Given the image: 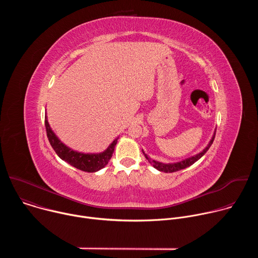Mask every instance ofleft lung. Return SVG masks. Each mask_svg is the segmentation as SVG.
I'll use <instances>...</instances> for the list:
<instances>
[{
    "mask_svg": "<svg viewBox=\"0 0 258 258\" xmlns=\"http://www.w3.org/2000/svg\"><path fill=\"white\" fill-rule=\"evenodd\" d=\"M215 132H216V130L214 131L211 140L209 141L208 145L203 149V151H201L200 153H198V154H196V155H194V156H191V157H189V158H186V159H183V160H181V161H178V162H174V163H162V162H159V161H156V160H152L150 157H148V155L145 154V152H144L143 150H142V151H143V154L145 155L146 159L148 160V161L154 166V168H156L157 170L163 171V172H174V171H178V170H180V169L189 167V166H191L192 164H194L197 160H199V159L208 151V149L210 148V146H211L212 143H213V140H214V137H215Z\"/></svg>",
    "mask_w": 258,
    "mask_h": 258,
    "instance_id": "obj_1",
    "label": "left lung"
}]
</instances>
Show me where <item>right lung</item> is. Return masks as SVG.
Masks as SVG:
<instances>
[{
    "label": "right lung",
    "instance_id": "add662e5",
    "mask_svg": "<svg viewBox=\"0 0 258 258\" xmlns=\"http://www.w3.org/2000/svg\"><path fill=\"white\" fill-rule=\"evenodd\" d=\"M45 125L47 137L56 154L73 167L87 172H96L108 164L110 158L112 157L115 145L118 140V138H116L108 146V148L101 153H82L70 149L69 147L59 140L48 122L47 113L45 115Z\"/></svg>",
    "mask_w": 258,
    "mask_h": 258
}]
</instances>
